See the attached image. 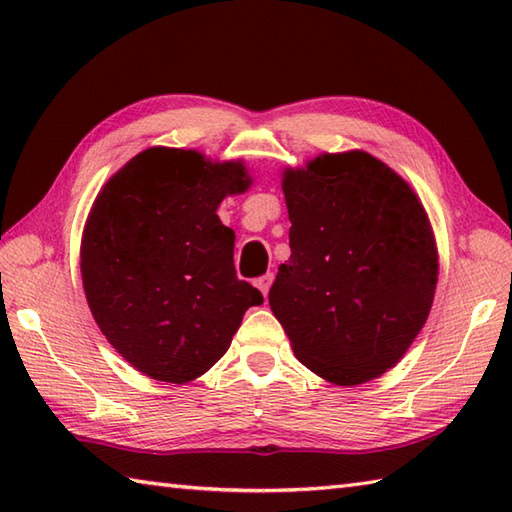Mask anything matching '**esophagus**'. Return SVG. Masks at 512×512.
Wrapping results in <instances>:
<instances>
[{
  "label": "esophagus",
  "mask_w": 512,
  "mask_h": 512,
  "mask_svg": "<svg viewBox=\"0 0 512 512\" xmlns=\"http://www.w3.org/2000/svg\"><path fill=\"white\" fill-rule=\"evenodd\" d=\"M273 279H275L273 273H266V275L255 279V286H257L259 290H262L264 297H268V290H270V286H273Z\"/></svg>",
  "instance_id": "obj_1"
}]
</instances>
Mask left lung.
Returning <instances> with one entry per match:
<instances>
[{
  "mask_svg": "<svg viewBox=\"0 0 512 512\" xmlns=\"http://www.w3.org/2000/svg\"><path fill=\"white\" fill-rule=\"evenodd\" d=\"M290 259L268 292L299 361L336 385H361L422 330L438 253L416 193L365 151L323 154L284 173Z\"/></svg>",
  "mask_w": 512,
  "mask_h": 512,
  "instance_id": "obj_1",
  "label": "left lung"
}]
</instances>
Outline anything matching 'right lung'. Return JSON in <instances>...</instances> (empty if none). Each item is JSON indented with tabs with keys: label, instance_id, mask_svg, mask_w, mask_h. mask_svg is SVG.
Listing matches in <instances>:
<instances>
[{
	"label": "right lung",
	"instance_id": "add662e5",
	"mask_svg": "<svg viewBox=\"0 0 512 512\" xmlns=\"http://www.w3.org/2000/svg\"><path fill=\"white\" fill-rule=\"evenodd\" d=\"M239 162L151 147L110 178L81 242L94 321L129 365L165 383H189L231 345L262 292L237 279L235 235L217 217L248 187Z\"/></svg>",
	"mask_w": 512,
	"mask_h": 512
}]
</instances>
